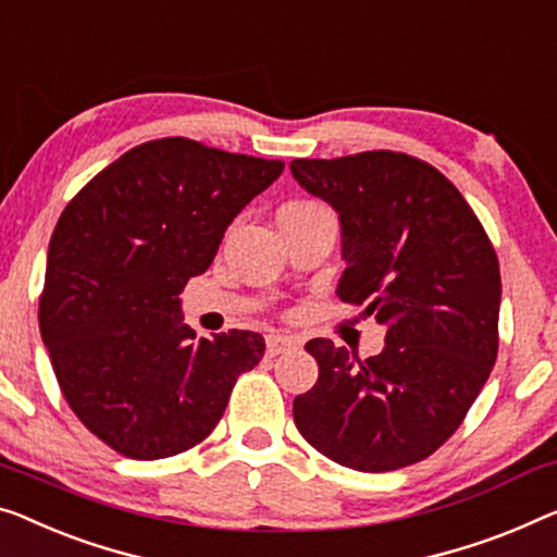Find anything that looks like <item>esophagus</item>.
<instances>
[{"label": "esophagus", "mask_w": 557, "mask_h": 557, "mask_svg": "<svg viewBox=\"0 0 557 557\" xmlns=\"http://www.w3.org/2000/svg\"><path fill=\"white\" fill-rule=\"evenodd\" d=\"M297 347V339L295 337H287V335H268V355L270 358H275V355H282L287 350H293Z\"/></svg>", "instance_id": "34e87169"}]
</instances>
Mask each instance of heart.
<instances>
[{
	"label": "heart",
	"mask_w": 557,
	"mask_h": 557,
	"mask_svg": "<svg viewBox=\"0 0 557 557\" xmlns=\"http://www.w3.org/2000/svg\"><path fill=\"white\" fill-rule=\"evenodd\" d=\"M314 207H322L312 199H293V202H285L280 207V212H305V210H314Z\"/></svg>",
	"instance_id": "heart-1"
}]
</instances>
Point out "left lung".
Masks as SVG:
<instances>
[{
    "mask_svg": "<svg viewBox=\"0 0 557 557\" xmlns=\"http://www.w3.org/2000/svg\"><path fill=\"white\" fill-rule=\"evenodd\" d=\"M295 180L335 207L347 268L337 295L387 325L375 358L314 337L312 389L293 403L314 450L387 472L425 460L462 425L497 358L500 264L458 187L405 152L293 160Z\"/></svg>",
    "mask_w": 557,
    "mask_h": 557,
    "instance_id": "8db88e82",
    "label": "left lung"
}]
</instances>
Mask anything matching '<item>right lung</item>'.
<instances>
[{
	"instance_id": "obj_1",
	"label": "right lung",
	"mask_w": 557,
	"mask_h": 557,
	"mask_svg": "<svg viewBox=\"0 0 557 557\" xmlns=\"http://www.w3.org/2000/svg\"><path fill=\"white\" fill-rule=\"evenodd\" d=\"M282 170V160L162 137L95 174L60 214L39 332L66 405L124 458L160 460L202 443L237 377L262 360L260 332L195 339L177 295Z\"/></svg>"
}]
</instances>
